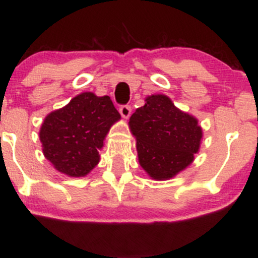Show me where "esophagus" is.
I'll list each match as a JSON object with an SVG mask.
<instances>
[{
    "instance_id": "1",
    "label": "esophagus",
    "mask_w": 258,
    "mask_h": 258,
    "mask_svg": "<svg viewBox=\"0 0 258 258\" xmlns=\"http://www.w3.org/2000/svg\"><path fill=\"white\" fill-rule=\"evenodd\" d=\"M119 111H120L121 116H122L123 119H128V116L131 115V106H130V105H121Z\"/></svg>"
}]
</instances>
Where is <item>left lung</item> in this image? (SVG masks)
I'll return each mask as SVG.
<instances>
[{"label": "left lung", "instance_id": "obj_1", "mask_svg": "<svg viewBox=\"0 0 258 258\" xmlns=\"http://www.w3.org/2000/svg\"><path fill=\"white\" fill-rule=\"evenodd\" d=\"M130 127L137 139L141 166L154 179H167L193 161L203 137L198 120L162 94L150 96L132 114Z\"/></svg>", "mask_w": 258, "mask_h": 258}]
</instances>
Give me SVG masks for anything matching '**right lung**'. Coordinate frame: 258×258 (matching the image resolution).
Listing matches in <instances>:
<instances>
[{"mask_svg":"<svg viewBox=\"0 0 258 258\" xmlns=\"http://www.w3.org/2000/svg\"><path fill=\"white\" fill-rule=\"evenodd\" d=\"M119 119V111L108 96L79 94L44 119L40 131L44 156L59 172L86 176L98 164L103 141Z\"/></svg>","mask_w":258,"mask_h":258,"instance_id":"right-lung-1","label":"right lung"}]
</instances>
